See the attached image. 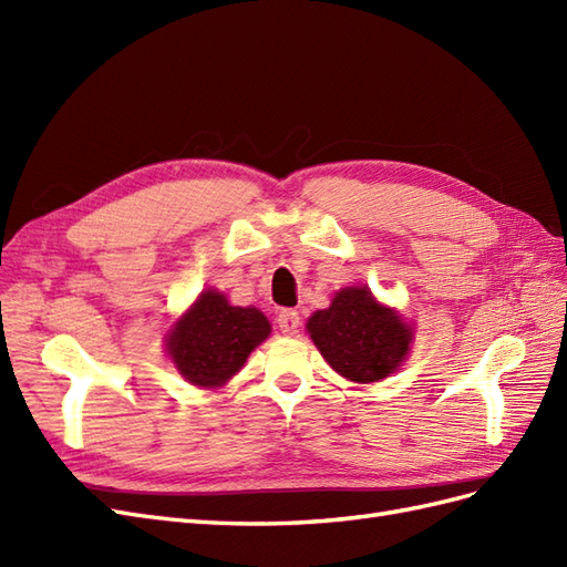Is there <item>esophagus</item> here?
<instances>
[{"label":"esophagus","mask_w":567,"mask_h":567,"mask_svg":"<svg viewBox=\"0 0 567 567\" xmlns=\"http://www.w3.org/2000/svg\"><path fill=\"white\" fill-rule=\"evenodd\" d=\"M277 321H279V329H281L284 336H296V333H298V326H300L298 312L284 310V312L277 317Z\"/></svg>","instance_id":"esophagus-1"}]
</instances>
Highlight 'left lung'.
<instances>
[{
    "label": "left lung",
    "instance_id": "obj_1",
    "mask_svg": "<svg viewBox=\"0 0 567 567\" xmlns=\"http://www.w3.org/2000/svg\"><path fill=\"white\" fill-rule=\"evenodd\" d=\"M307 333L333 371L375 383L398 371L414 340L411 326L373 298L369 286L340 288L331 307L307 319Z\"/></svg>",
    "mask_w": 567,
    "mask_h": 567
}]
</instances>
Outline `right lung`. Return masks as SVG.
Returning a JSON list of instances; mask_svg holds the SVG:
<instances>
[{
	"mask_svg": "<svg viewBox=\"0 0 567 567\" xmlns=\"http://www.w3.org/2000/svg\"><path fill=\"white\" fill-rule=\"evenodd\" d=\"M269 333V319L260 310L229 305L217 290H203L192 310L175 321L165 348L188 383L219 388L241 371Z\"/></svg>",
	"mask_w": 567,
	"mask_h": 567,
	"instance_id": "obj_1",
	"label": "right lung"
}]
</instances>
